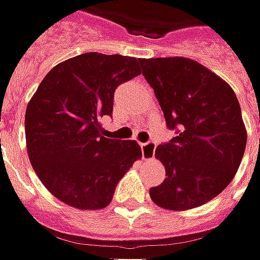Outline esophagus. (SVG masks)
<instances>
[{
    "mask_svg": "<svg viewBox=\"0 0 260 260\" xmlns=\"http://www.w3.org/2000/svg\"><path fill=\"white\" fill-rule=\"evenodd\" d=\"M142 150V158L147 160V161H151L154 160V152H155V144L154 142H145L141 144Z\"/></svg>",
    "mask_w": 260,
    "mask_h": 260,
    "instance_id": "esophagus-1",
    "label": "esophagus"
}]
</instances>
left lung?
Segmentation results:
<instances>
[{
    "mask_svg": "<svg viewBox=\"0 0 260 260\" xmlns=\"http://www.w3.org/2000/svg\"><path fill=\"white\" fill-rule=\"evenodd\" d=\"M169 129L177 137L155 148L166 179L150 189L152 202L170 211L207 204L233 180L247 132L233 88L202 63L183 56L141 59Z\"/></svg>",
    "mask_w": 260,
    "mask_h": 260,
    "instance_id": "8db88e82",
    "label": "left lung"
}]
</instances>
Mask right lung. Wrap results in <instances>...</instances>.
<instances>
[{
  "mask_svg": "<svg viewBox=\"0 0 260 260\" xmlns=\"http://www.w3.org/2000/svg\"><path fill=\"white\" fill-rule=\"evenodd\" d=\"M141 59L87 52L45 75L24 118L28 160L55 198L77 209L108 207L118 182L140 160L134 140L102 135L119 84L141 74Z\"/></svg>",
  "mask_w": 260,
  "mask_h": 260,
  "instance_id": "1",
  "label": "right lung"
}]
</instances>
